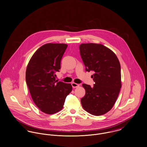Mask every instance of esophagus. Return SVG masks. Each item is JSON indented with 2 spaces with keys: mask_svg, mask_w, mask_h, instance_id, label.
Here are the masks:
<instances>
[{
  "mask_svg": "<svg viewBox=\"0 0 147 147\" xmlns=\"http://www.w3.org/2000/svg\"><path fill=\"white\" fill-rule=\"evenodd\" d=\"M71 85H72V86L73 88H78V87H79V86H80L79 84H76V83H72Z\"/></svg>",
  "mask_w": 147,
  "mask_h": 147,
  "instance_id": "esophagus-1",
  "label": "esophagus"
}]
</instances>
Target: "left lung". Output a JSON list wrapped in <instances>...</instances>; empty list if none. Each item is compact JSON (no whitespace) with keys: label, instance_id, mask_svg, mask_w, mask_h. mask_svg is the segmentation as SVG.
Returning <instances> with one entry per match:
<instances>
[{"label":"left lung","instance_id":"1","mask_svg":"<svg viewBox=\"0 0 147 147\" xmlns=\"http://www.w3.org/2000/svg\"><path fill=\"white\" fill-rule=\"evenodd\" d=\"M80 53L85 71H93V87L83 84L85 94L81 102L84 110L99 116L110 111L118 98L121 84V64L115 53L101 44L82 43Z\"/></svg>","mask_w":147,"mask_h":147}]
</instances>
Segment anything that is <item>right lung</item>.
Here are the masks:
<instances>
[{
	"mask_svg": "<svg viewBox=\"0 0 147 147\" xmlns=\"http://www.w3.org/2000/svg\"><path fill=\"white\" fill-rule=\"evenodd\" d=\"M67 46L64 43H46L34 53L27 65L26 82L32 100L47 114L61 110L72 89L71 84L56 80L55 74L59 72Z\"/></svg>",
	"mask_w": 147,
	"mask_h": 147,
	"instance_id": "obj_1",
	"label": "right lung"
}]
</instances>
